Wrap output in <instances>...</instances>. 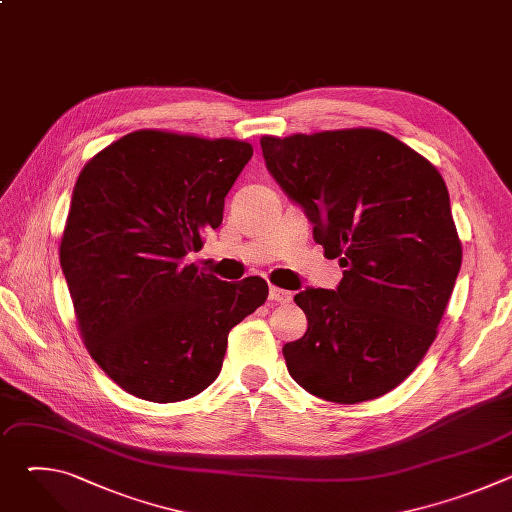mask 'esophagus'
<instances>
[{"instance_id":"obj_1","label":"esophagus","mask_w":512,"mask_h":512,"mask_svg":"<svg viewBox=\"0 0 512 512\" xmlns=\"http://www.w3.org/2000/svg\"><path fill=\"white\" fill-rule=\"evenodd\" d=\"M269 300L277 302V304H289L291 302V291L281 289L277 285H271L269 287Z\"/></svg>"}]
</instances>
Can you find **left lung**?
Instances as JSON below:
<instances>
[{
	"mask_svg": "<svg viewBox=\"0 0 512 512\" xmlns=\"http://www.w3.org/2000/svg\"><path fill=\"white\" fill-rule=\"evenodd\" d=\"M261 150L344 267L336 291L296 294L308 330L283 346L289 375L344 405L393 391L435 340L462 265L442 174L373 127L263 135Z\"/></svg>",
	"mask_w": 512,
	"mask_h": 512,
	"instance_id": "left-lung-1",
	"label": "left lung"
}]
</instances>
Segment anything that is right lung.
Returning <instances> with one entry per match:
<instances>
[{"mask_svg":"<svg viewBox=\"0 0 512 512\" xmlns=\"http://www.w3.org/2000/svg\"><path fill=\"white\" fill-rule=\"evenodd\" d=\"M251 156L241 139L137 129L81 170L60 265L89 354L129 395L176 403L204 391L233 326L265 304L263 277L221 281L184 259L221 227Z\"/></svg>","mask_w":512,"mask_h":512,"instance_id":"right-lung-1","label":"right lung"}]
</instances>
